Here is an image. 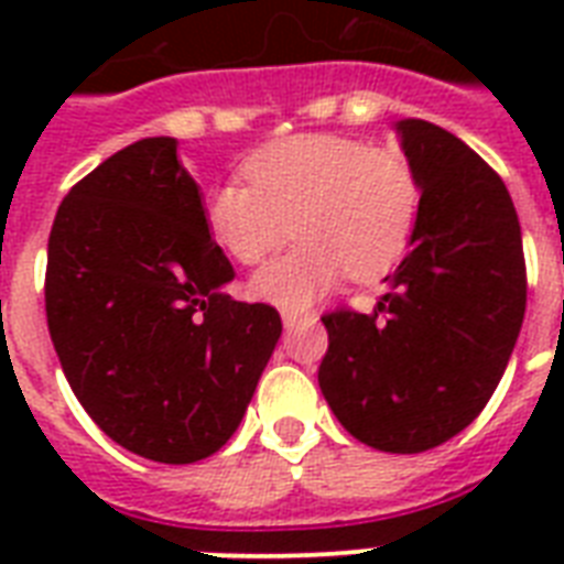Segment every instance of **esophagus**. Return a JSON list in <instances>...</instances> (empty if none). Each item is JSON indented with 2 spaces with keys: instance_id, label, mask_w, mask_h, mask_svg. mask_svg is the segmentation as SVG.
I'll list each match as a JSON object with an SVG mask.
<instances>
[{
  "instance_id": "obj_1",
  "label": "esophagus",
  "mask_w": 564,
  "mask_h": 564,
  "mask_svg": "<svg viewBox=\"0 0 564 564\" xmlns=\"http://www.w3.org/2000/svg\"><path fill=\"white\" fill-rule=\"evenodd\" d=\"M281 318L286 327H295V325H301V322H316V316H313V313H304V310H290V307L281 310Z\"/></svg>"
}]
</instances>
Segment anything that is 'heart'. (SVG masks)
Instances as JSON below:
<instances>
[{
  "instance_id": "heart-1",
  "label": "heart",
  "mask_w": 564,
  "mask_h": 564,
  "mask_svg": "<svg viewBox=\"0 0 564 564\" xmlns=\"http://www.w3.org/2000/svg\"><path fill=\"white\" fill-rule=\"evenodd\" d=\"M248 184L225 181L207 195V228L234 260L254 265L286 239L299 246L251 278L274 307H307L345 274L375 281L410 246L421 184L410 161L360 137L313 131L260 145L242 163Z\"/></svg>"
}]
</instances>
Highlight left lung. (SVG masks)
<instances>
[{"mask_svg": "<svg viewBox=\"0 0 564 564\" xmlns=\"http://www.w3.org/2000/svg\"><path fill=\"white\" fill-rule=\"evenodd\" d=\"M419 175L410 254L371 313L322 316L318 386L362 445L421 454L465 430L507 371L527 307L516 204L500 175L445 128L394 122Z\"/></svg>", "mask_w": 564, "mask_h": 564, "instance_id": "8db88e82", "label": "left lung"}]
</instances>
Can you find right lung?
Masks as SVG:
<instances>
[{"label":"right lung","mask_w":564,"mask_h":564,"mask_svg":"<svg viewBox=\"0 0 564 564\" xmlns=\"http://www.w3.org/2000/svg\"><path fill=\"white\" fill-rule=\"evenodd\" d=\"M230 281L175 137L126 145L66 193L48 234V334L117 445L187 465L234 436L283 327L269 304L221 292Z\"/></svg>","instance_id":"1"}]
</instances>
